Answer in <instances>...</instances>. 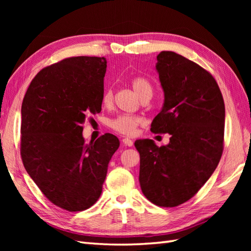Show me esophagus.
Wrapping results in <instances>:
<instances>
[{
    "mask_svg": "<svg viewBox=\"0 0 251 251\" xmlns=\"http://www.w3.org/2000/svg\"><path fill=\"white\" fill-rule=\"evenodd\" d=\"M123 145L126 146V147H132V145H134V142H132L131 139H129V138H124V139L122 140Z\"/></svg>",
    "mask_w": 251,
    "mask_h": 251,
    "instance_id": "esophagus-1",
    "label": "esophagus"
}]
</instances>
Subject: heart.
<instances>
[{"label": "heart", "instance_id": "heart-1", "mask_svg": "<svg viewBox=\"0 0 251 251\" xmlns=\"http://www.w3.org/2000/svg\"><path fill=\"white\" fill-rule=\"evenodd\" d=\"M130 84L138 96L143 100L146 98H151L153 94V85L149 81L147 77L136 76L130 81ZM114 100V92L111 87L104 89L101 97V102L105 106H110L113 103ZM143 120L140 116L130 115V114H123L115 117V119L110 121V127L114 131L119 132L124 136H134L139 125L142 124Z\"/></svg>", "mask_w": 251, "mask_h": 251}]
</instances>
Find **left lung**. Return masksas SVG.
<instances>
[{"mask_svg":"<svg viewBox=\"0 0 251 251\" xmlns=\"http://www.w3.org/2000/svg\"><path fill=\"white\" fill-rule=\"evenodd\" d=\"M156 70L165 102L151 131L172 137L162 147L149 139L135 142L140 154L139 182L153 204L176 207L191 200L219 164L226 108L215 77L188 58L162 51Z\"/></svg>","mask_w":251,"mask_h":251,"instance_id":"8db88e82","label":"left lung"}]
</instances>
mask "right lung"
Here are the masks:
<instances>
[{"label": "right lung", "instance_id": "obj_1", "mask_svg": "<svg viewBox=\"0 0 251 251\" xmlns=\"http://www.w3.org/2000/svg\"><path fill=\"white\" fill-rule=\"evenodd\" d=\"M104 57L65 58L30 83L21 105L20 155L26 173L52 204L68 211L92 207L101 195L120 140L112 134L87 145L82 124L100 113Z\"/></svg>", "mask_w": 251, "mask_h": 251}]
</instances>
